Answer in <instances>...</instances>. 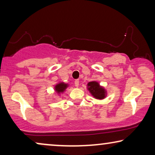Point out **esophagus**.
I'll use <instances>...</instances> for the list:
<instances>
[{"instance_id":"esophagus-1","label":"esophagus","mask_w":155,"mask_h":155,"mask_svg":"<svg viewBox=\"0 0 155 155\" xmlns=\"http://www.w3.org/2000/svg\"><path fill=\"white\" fill-rule=\"evenodd\" d=\"M75 85L76 87H79V80H75Z\"/></svg>"}]
</instances>
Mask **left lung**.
Wrapping results in <instances>:
<instances>
[{"instance_id": "obj_1", "label": "left lung", "mask_w": 155, "mask_h": 155, "mask_svg": "<svg viewBox=\"0 0 155 155\" xmlns=\"http://www.w3.org/2000/svg\"><path fill=\"white\" fill-rule=\"evenodd\" d=\"M88 90H90L93 96L96 99H102L106 96V92L104 89L99 86L98 82H90L87 84Z\"/></svg>"}]
</instances>
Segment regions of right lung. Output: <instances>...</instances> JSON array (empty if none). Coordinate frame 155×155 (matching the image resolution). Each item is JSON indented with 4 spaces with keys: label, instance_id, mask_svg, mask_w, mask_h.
Wrapping results in <instances>:
<instances>
[{
    "label": "right lung",
    "instance_id": "right-lung-1",
    "mask_svg": "<svg viewBox=\"0 0 155 155\" xmlns=\"http://www.w3.org/2000/svg\"><path fill=\"white\" fill-rule=\"evenodd\" d=\"M67 87H68L67 84H64L63 82H61V83L56 84V87H55V90H56V91L58 93L63 92V91L66 89Z\"/></svg>",
    "mask_w": 155,
    "mask_h": 155
}]
</instances>
